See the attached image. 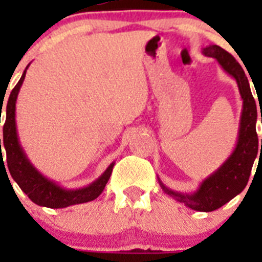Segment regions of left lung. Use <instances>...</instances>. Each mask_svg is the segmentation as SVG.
Instances as JSON below:
<instances>
[{"label":"left lung","mask_w":262,"mask_h":262,"mask_svg":"<svg viewBox=\"0 0 262 262\" xmlns=\"http://www.w3.org/2000/svg\"><path fill=\"white\" fill-rule=\"evenodd\" d=\"M203 53L206 56L216 59L224 71L235 77L236 82L239 85L243 98V114L237 145L230 159L227 160L214 174L205 180L200 189L194 194H190V195L180 194L166 189L163 184L161 186L165 193L174 196L176 200L185 203L190 209L195 211L209 212L222 207L244 190V187L248 184L254 159L260 151V147L262 149V139L260 142L256 133V120H257L256 101H254L248 78L245 76L242 66L236 61V59L230 52H227L219 46H209L203 48Z\"/></svg>","instance_id":"8db88e82"}]
</instances>
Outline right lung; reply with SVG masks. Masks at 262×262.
Listing matches in <instances>:
<instances>
[{"label":"right lung","instance_id":"right-lung-1","mask_svg":"<svg viewBox=\"0 0 262 262\" xmlns=\"http://www.w3.org/2000/svg\"><path fill=\"white\" fill-rule=\"evenodd\" d=\"M25 75H26V71L23 72L22 77L18 81V84L11 90L8 99V105H6V119H5L4 123V142L1 143L0 139V148L2 145L5 148V151H6V164L8 165L5 168L4 159H2V149H0V165L4 164L5 172H6V169H9L11 177L14 178V181L17 182L18 186L22 189L23 193L26 194L32 202L39 206H45V207H50V209H62V207H67V206L90 202V201L96 200L97 196L102 193L103 189H105L114 164H111L106 169V172L97 181H94L93 184L89 185L85 189L64 190V189L57 186L56 184H53L50 180L43 177L30 164V161L23 154L19 142H18L17 128H15V101H17L20 85L25 80Z\"/></svg>","mask_w":262,"mask_h":262}]
</instances>
